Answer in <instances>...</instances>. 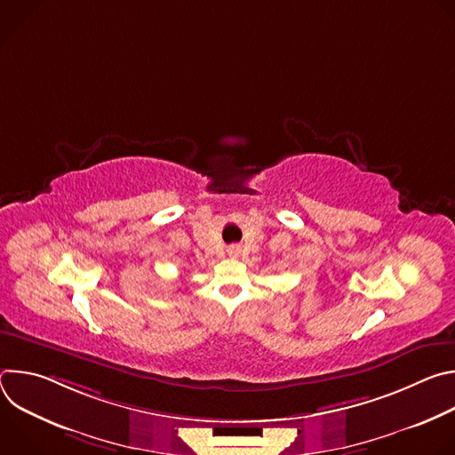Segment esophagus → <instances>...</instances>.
Listing matches in <instances>:
<instances>
[{"label": "esophagus", "instance_id": "obj_1", "mask_svg": "<svg viewBox=\"0 0 455 455\" xmlns=\"http://www.w3.org/2000/svg\"><path fill=\"white\" fill-rule=\"evenodd\" d=\"M228 253H230V255H237V253H239V248H237V246H230V248H228Z\"/></svg>", "mask_w": 455, "mask_h": 455}]
</instances>
